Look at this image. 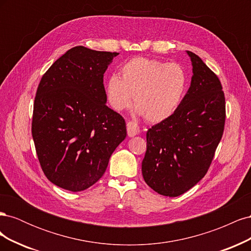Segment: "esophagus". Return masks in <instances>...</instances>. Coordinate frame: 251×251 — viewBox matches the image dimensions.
I'll list each match as a JSON object with an SVG mask.
<instances>
[{
	"mask_svg": "<svg viewBox=\"0 0 251 251\" xmlns=\"http://www.w3.org/2000/svg\"><path fill=\"white\" fill-rule=\"evenodd\" d=\"M126 131H127L128 137H134V136L138 135L139 132H140L139 126L136 125L135 123H132V121H130V123L126 124Z\"/></svg>",
	"mask_w": 251,
	"mask_h": 251,
	"instance_id": "34e87169",
	"label": "esophagus"
}]
</instances>
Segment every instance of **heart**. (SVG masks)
I'll return each instance as SVG.
<instances>
[{"label":"heart","mask_w":251,"mask_h":251,"mask_svg":"<svg viewBox=\"0 0 251 251\" xmlns=\"http://www.w3.org/2000/svg\"><path fill=\"white\" fill-rule=\"evenodd\" d=\"M187 87V73L180 65L136 57L121 66L120 77L111 75L105 80L104 94L114 111L131 108L134 100L139 116L159 124L177 112Z\"/></svg>","instance_id":"b5f03b06"}]
</instances>
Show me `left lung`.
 <instances>
[{
  "instance_id": "obj_1",
  "label": "left lung",
  "mask_w": 251,
  "mask_h": 251,
  "mask_svg": "<svg viewBox=\"0 0 251 251\" xmlns=\"http://www.w3.org/2000/svg\"><path fill=\"white\" fill-rule=\"evenodd\" d=\"M193 76L179 109L149 128L141 171L162 196L178 197L205 176L222 138L225 97L217 75L191 51Z\"/></svg>"
}]
</instances>
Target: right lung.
Wrapping results in <instances>:
<instances>
[{
    "label": "right lung",
    "mask_w": 251,
    "mask_h": 251,
    "mask_svg": "<svg viewBox=\"0 0 251 251\" xmlns=\"http://www.w3.org/2000/svg\"><path fill=\"white\" fill-rule=\"evenodd\" d=\"M117 52L77 46L44 74L33 105L32 137L53 184L81 192L100 180L126 139V121L107 104L103 74Z\"/></svg>",
    "instance_id": "add662e5"
}]
</instances>
